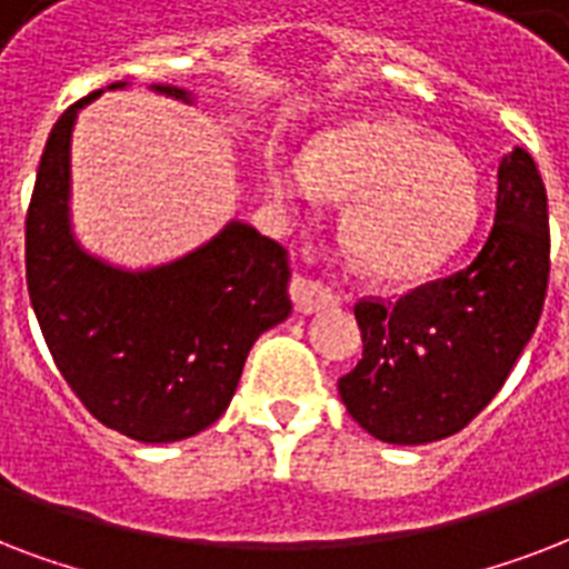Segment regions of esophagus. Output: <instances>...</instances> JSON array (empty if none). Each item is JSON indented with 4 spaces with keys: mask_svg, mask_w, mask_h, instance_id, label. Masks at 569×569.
<instances>
[{
    "mask_svg": "<svg viewBox=\"0 0 569 569\" xmlns=\"http://www.w3.org/2000/svg\"><path fill=\"white\" fill-rule=\"evenodd\" d=\"M290 297H293V302H297L302 315H311V311H320V308L332 302V290L326 288L323 281L297 272L293 281H290Z\"/></svg>",
    "mask_w": 569,
    "mask_h": 569,
    "instance_id": "obj_1",
    "label": "esophagus"
}]
</instances>
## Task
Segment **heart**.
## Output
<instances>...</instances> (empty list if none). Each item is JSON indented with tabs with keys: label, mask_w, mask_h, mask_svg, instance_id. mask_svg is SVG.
Here are the masks:
<instances>
[{
	"label": "heart",
	"mask_w": 569,
	"mask_h": 569,
	"mask_svg": "<svg viewBox=\"0 0 569 569\" xmlns=\"http://www.w3.org/2000/svg\"><path fill=\"white\" fill-rule=\"evenodd\" d=\"M276 187L297 201L317 192L356 198L350 246L365 270L386 281L442 267L481 213L472 162L400 121L326 130L308 142L302 162H276Z\"/></svg>",
	"instance_id": "b5f03b06"
}]
</instances>
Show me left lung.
Listing matches in <instances>:
<instances>
[{
	"label": "left lung",
	"instance_id": "obj_1",
	"mask_svg": "<svg viewBox=\"0 0 569 569\" xmlns=\"http://www.w3.org/2000/svg\"><path fill=\"white\" fill-rule=\"evenodd\" d=\"M549 281L546 187L526 148L499 162L496 222L475 261L398 302H356L362 359L338 380L347 412L391 445L463 430L535 335Z\"/></svg>",
	"mask_w": 569,
	"mask_h": 569
}]
</instances>
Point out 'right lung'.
Returning <instances> with one entry per match:
<instances>
[{
  "mask_svg": "<svg viewBox=\"0 0 569 569\" xmlns=\"http://www.w3.org/2000/svg\"><path fill=\"white\" fill-rule=\"evenodd\" d=\"M153 91L187 100L178 86ZM97 94L64 109L43 148L26 213L29 299L52 362L100 425L178 442L222 416L258 335L290 315L288 252L246 222L160 270L82 252L68 224L70 127Z\"/></svg>",
  "mask_w": 569,
  "mask_h": 569,
  "instance_id": "obj_1",
  "label": "right lung"
}]
</instances>
